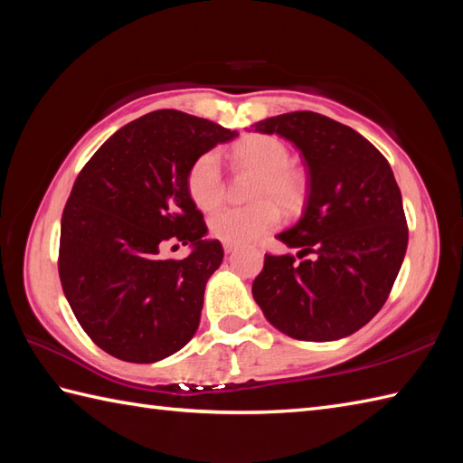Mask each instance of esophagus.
<instances>
[{"mask_svg": "<svg viewBox=\"0 0 463 463\" xmlns=\"http://www.w3.org/2000/svg\"><path fill=\"white\" fill-rule=\"evenodd\" d=\"M222 247H224V252H226V254H231V252L237 250V244H232V242H224Z\"/></svg>", "mask_w": 463, "mask_h": 463, "instance_id": "esophagus-1", "label": "esophagus"}]
</instances>
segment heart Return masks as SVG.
<instances>
[{
  "mask_svg": "<svg viewBox=\"0 0 463 463\" xmlns=\"http://www.w3.org/2000/svg\"><path fill=\"white\" fill-rule=\"evenodd\" d=\"M234 156L242 165L260 171V179L252 191V199H259V203L219 209L209 219V229L222 242L242 244L262 237L280 222V211L274 203L287 211L297 209L302 201V181L288 169L290 153L277 137H247L234 146ZM186 189L199 209L209 211L221 203L224 184L219 153L206 151L191 165Z\"/></svg>",
  "mask_w": 463,
  "mask_h": 463,
  "instance_id": "b5f03b06",
  "label": "heart"
}]
</instances>
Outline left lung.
<instances>
[{"label":"left lung","instance_id":"1","mask_svg":"<svg viewBox=\"0 0 463 463\" xmlns=\"http://www.w3.org/2000/svg\"><path fill=\"white\" fill-rule=\"evenodd\" d=\"M252 127L297 145L308 166L300 221L277 234L300 249L302 260L267 254L252 297L290 338L350 336L383 307L406 257L408 224L394 173L368 139L320 113H284Z\"/></svg>","mask_w":463,"mask_h":463}]
</instances>
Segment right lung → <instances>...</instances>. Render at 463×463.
I'll use <instances>...</instances> for the list:
<instances>
[{"instance_id": "1", "label": "right lung", "mask_w": 463, "mask_h": 463, "mask_svg": "<svg viewBox=\"0 0 463 463\" xmlns=\"http://www.w3.org/2000/svg\"><path fill=\"white\" fill-rule=\"evenodd\" d=\"M237 135L183 111H153L111 135L75 179L61 216L59 279L77 322L111 356L159 362L194 336L206 280L224 252L204 239L186 173ZM169 240L191 243L190 257L163 260Z\"/></svg>"}]
</instances>
